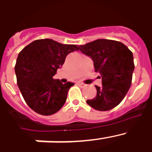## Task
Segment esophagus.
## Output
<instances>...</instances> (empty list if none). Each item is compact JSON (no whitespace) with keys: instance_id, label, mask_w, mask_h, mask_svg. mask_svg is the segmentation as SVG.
Returning a JSON list of instances; mask_svg holds the SVG:
<instances>
[{"instance_id":"34e87169","label":"esophagus","mask_w":152,"mask_h":152,"mask_svg":"<svg viewBox=\"0 0 152 152\" xmlns=\"http://www.w3.org/2000/svg\"><path fill=\"white\" fill-rule=\"evenodd\" d=\"M77 85H78L80 88H85L86 87V84H84V83H81V82L77 83Z\"/></svg>"}]
</instances>
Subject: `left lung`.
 I'll return each instance as SVG.
<instances>
[{
    "mask_svg": "<svg viewBox=\"0 0 152 152\" xmlns=\"http://www.w3.org/2000/svg\"><path fill=\"white\" fill-rule=\"evenodd\" d=\"M78 47L92 58L103 84L95 86L96 96L87 103L99 111L112 110L121 103L131 86L135 68L132 52L120 42L103 39Z\"/></svg>",
    "mask_w": 152,
    "mask_h": 152,
    "instance_id": "obj_1",
    "label": "left lung"
}]
</instances>
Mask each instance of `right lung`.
<instances>
[{
  "mask_svg": "<svg viewBox=\"0 0 152 152\" xmlns=\"http://www.w3.org/2000/svg\"><path fill=\"white\" fill-rule=\"evenodd\" d=\"M79 49L50 39H37L21 50L15 65L17 85L33 110L43 116L56 113L63 107L73 83L62 84L53 76L69 53Z\"/></svg>",
  "mask_w": 152,
  "mask_h": 152,
  "instance_id": "obj_1",
  "label": "right lung"
}]
</instances>
